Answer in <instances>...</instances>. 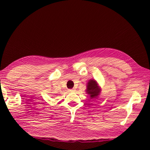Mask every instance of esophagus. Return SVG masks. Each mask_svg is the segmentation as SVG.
I'll list each match as a JSON object with an SVG mask.
<instances>
[{
  "label": "esophagus",
  "mask_w": 150,
  "mask_h": 150,
  "mask_svg": "<svg viewBox=\"0 0 150 150\" xmlns=\"http://www.w3.org/2000/svg\"><path fill=\"white\" fill-rule=\"evenodd\" d=\"M69 91L70 92H73V91H75V88H71V89H69Z\"/></svg>",
  "instance_id": "1"
}]
</instances>
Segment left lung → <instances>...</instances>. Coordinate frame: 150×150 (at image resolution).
I'll list each match as a JSON object with an SVG mask.
<instances>
[{"label":"left lung","mask_w":150,"mask_h":150,"mask_svg":"<svg viewBox=\"0 0 150 150\" xmlns=\"http://www.w3.org/2000/svg\"><path fill=\"white\" fill-rule=\"evenodd\" d=\"M101 91L100 88L97 84V82L94 79H91L88 81L87 85V90L86 92L91 97V99L95 98L100 95Z\"/></svg>","instance_id":"obj_1"}]
</instances>
